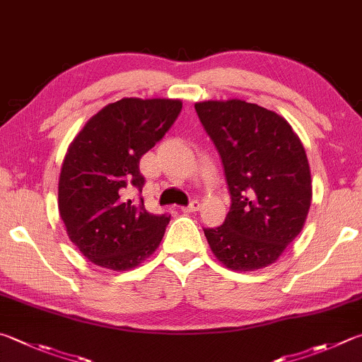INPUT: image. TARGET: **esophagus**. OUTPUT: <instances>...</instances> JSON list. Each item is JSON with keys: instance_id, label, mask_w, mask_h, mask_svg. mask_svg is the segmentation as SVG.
I'll return each mask as SVG.
<instances>
[{"instance_id": "obj_1", "label": "esophagus", "mask_w": 362, "mask_h": 362, "mask_svg": "<svg viewBox=\"0 0 362 362\" xmlns=\"http://www.w3.org/2000/svg\"><path fill=\"white\" fill-rule=\"evenodd\" d=\"M201 209V202L198 199H194L188 204L187 207H182L183 212H196V210Z\"/></svg>"}]
</instances>
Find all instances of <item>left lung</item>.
<instances>
[{
	"label": "left lung",
	"instance_id": "left-lung-1",
	"mask_svg": "<svg viewBox=\"0 0 362 362\" xmlns=\"http://www.w3.org/2000/svg\"><path fill=\"white\" fill-rule=\"evenodd\" d=\"M225 169L231 207L204 228L210 248L233 271L272 264L300 233L312 179L299 137L285 118L240 100L194 104Z\"/></svg>",
	"mask_w": 362,
	"mask_h": 362
}]
</instances>
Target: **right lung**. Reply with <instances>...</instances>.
Wrapping results in <instances>:
<instances>
[{
	"label": "right lung",
	"instance_id": "1",
	"mask_svg": "<svg viewBox=\"0 0 362 362\" xmlns=\"http://www.w3.org/2000/svg\"><path fill=\"white\" fill-rule=\"evenodd\" d=\"M180 110L179 100L123 98L91 117L72 141L58 182V209L71 242L96 266L124 271L160 245L169 215L144 206L139 161Z\"/></svg>",
	"mask_w": 362,
	"mask_h": 362
}]
</instances>
